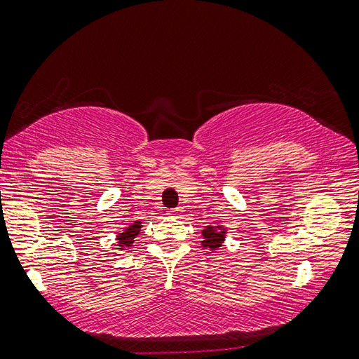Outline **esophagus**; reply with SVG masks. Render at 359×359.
<instances>
[{
  "label": "esophagus",
  "mask_w": 359,
  "mask_h": 359,
  "mask_svg": "<svg viewBox=\"0 0 359 359\" xmlns=\"http://www.w3.org/2000/svg\"><path fill=\"white\" fill-rule=\"evenodd\" d=\"M181 212H183L181 209H173V210H168V215L170 217H181Z\"/></svg>",
  "instance_id": "obj_1"
}]
</instances>
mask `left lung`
<instances>
[{
	"instance_id": "8db88e82",
	"label": "left lung",
	"mask_w": 359,
	"mask_h": 359,
	"mask_svg": "<svg viewBox=\"0 0 359 359\" xmlns=\"http://www.w3.org/2000/svg\"><path fill=\"white\" fill-rule=\"evenodd\" d=\"M203 245L204 248L209 250H217L219 247H222V243L225 242V237H227V227L224 225H208V227L203 229Z\"/></svg>"
}]
</instances>
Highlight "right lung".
Returning <instances> with one entry per match:
<instances>
[{
  "label": "right lung",
  "mask_w": 359,
  "mask_h": 359,
  "mask_svg": "<svg viewBox=\"0 0 359 359\" xmlns=\"http://www.w3.org/2000/svg\"><path fill=\"white\" fill-rule=\"evenodd\" d=\"M140 229H142V222H140V220H135V222L129 224V227L121 230V232L116 235L117 247H119L121 250H126L127 247H132V243L135 242V238H137V235H139Z\"/></svg>",
  "instance_id": "add662e5"
}]
</instances>
